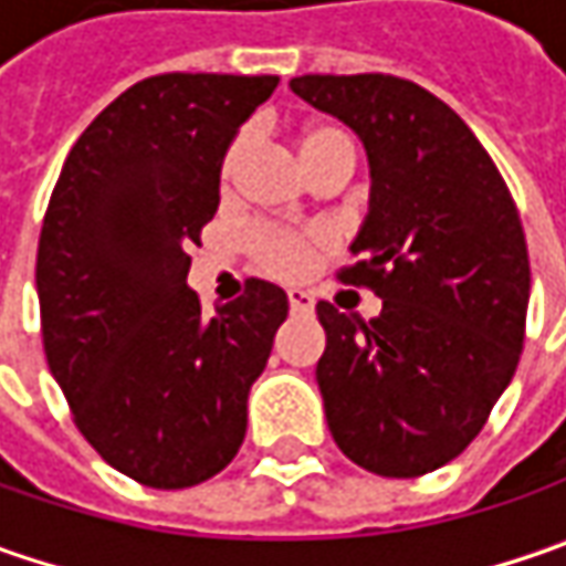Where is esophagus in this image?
Segmentation results:
<instances>
[{
	"label": "esophagus",
	"mask_w": 566,
	"mask_h": 566,
	"mask_svg": "<svg viewBox=\"0 0 566 566\" xmlns=\"http://www.w3.org/2000/svg\"><path fill=\"white\" fill-rule=\"evenodd\" d=\"M290 308H293V315H308L315 308V295L305 290H290Z\"/></svg>",
	"instance_id": "esophagus-1"
}]
</instances>
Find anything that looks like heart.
I'll return each mask as SVG.
<instances>
[{
    "instance_id": "obj_1",
    "label": "heart",
    "mask_w": 566,
    "mask_h": 566,
    "mask_svg": "<svg viewBox=\"0 0 566 566\" xmlns=\"http://www.w3.org/2000/svg\"><path fill=\"white\" fill-rule=\"evenodd\" d=\"M339 144H349V138L339 128H334V125H312V128H305L302 138H298L302 164H308L312 157L331 150V147H339ZM242 150H245V142H235L227 150V157H223V179L227 182L232 179V172L239 169ZM315 245L317 239H305V235H293V232H276V229H258L251 235V249L258 254L261 268L276 273V276H302L312 268Z\"/></svg>"
}]
</instances>
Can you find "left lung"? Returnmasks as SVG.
I'll list each match as a JSON object with an SVG mask.
<instances>
[{
    "label": "left lung",
    "mask_w": 566,
    "mask_h": 566,
    "mask_svg": "<svg viewBox=\"0 0 566 566\" xmlns=\"http://www.w3.org/2000/svg\"><path fill=\"white\" fill-rule=\"evenodd\" d=\"M293 94L368 154V213L339 280L368 324L317 302L327 428L361 469L416 479L460 457L507 390L530 308L526 235L489 150L444 99L394 75H302Z\"/></svg>",
    "instance_id": "obj_1"
}]
</instances>
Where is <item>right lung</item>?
I'll use <instances>...</instances> for the list:
<instances>
[{
  "label": "right lung",
  "instance_id": "1",
  "mask_svg": "<svg viewBox=\"0 0 566 566\" xmlns=\"http://www.w3.org/2000/svg\"><path fill=\"white\" fill-rule=\"evenodd\" d=\"M276 75L169 72L128 87L59 172L36 249L43 349L87 444L147 489H191L245 441L290 298L268 280L201 317L188 249L239 125Z\"/></svg>",
  "mask_w": 566,
  "mask_h": 566
}]
</instances>
